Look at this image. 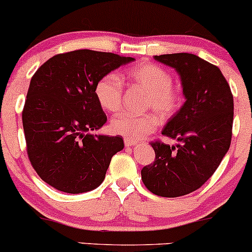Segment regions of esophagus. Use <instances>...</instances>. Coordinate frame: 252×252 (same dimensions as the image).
<instances>
[{
  "label": "esophagus",
  "instance_id": "obj_1",
  "mask_svg": "<svg viewBox=\"0 0 252 252\" xmlns=\"http://www.w3.org/2000/svg\"><path fill=\"white\" fill-rule=\"evenodd\" d=\"M124 144H126V147H132V146H136V144H137V141L130 140V138H126V140H124Z\"/></svg>",
  "mask_w": 252,
  "mask_h": 252
}]
</instances>
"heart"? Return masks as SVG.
I'll return each mask as SVG.
<instances>
[{"mask_svg": "<svg viewBox=\"0 0 252 252\" xmlns=\"http://www.w3.org/2000/svg\"><path fill=\"white\" fill-rule=\"evenodd\" d=\"M126 79L130 84L142 89L148 94V108L160 115H169L179 108L181 94L172 88V76L164 68L155 63H142L126 71ZM96 97L103 109L116 112L122 106L123 85L121 78L115 73H109L97 83ZM158 126V120L153 115H117L111 120L110 129L114 134L126 138H143L153 132Z\"/></svg>", "mask_w": 252, "mask_h": 252, "instance_id": "b5f03b06", "label": "heart"}]
</instances>
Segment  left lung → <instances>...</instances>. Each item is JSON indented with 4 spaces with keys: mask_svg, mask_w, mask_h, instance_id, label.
<instances>
[{
    "mask_svg": "<svg viewBox=\"0 0 252 252\" xmlns=\"http://www.w3.org/2000/svg\"><path fill=\"white\" fill-rule=\"evenodd\" d=\"M154 59L178 72L186 100L162 129V135L179 143L153 142L155 161L141 175L152 193L175 198L201 187L227 153L233 96L221 71L195 54H162Z\"/></svg>",
    "mask_w": 252,
    "mask_h": 252,
    "instance_id": "8db88e82",
    "label": "left lung"
}]
</instances>
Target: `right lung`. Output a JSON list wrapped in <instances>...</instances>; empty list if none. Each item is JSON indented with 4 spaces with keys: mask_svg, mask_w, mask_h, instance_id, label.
Listing matches in <instances>:
<instances>
[{
    "mask_svg": "<svg viewBox=\"0 0 252 252\" xmlns=\"http://www.w3.org/2000/svg\"><path fill=\"white\" fill-rule=\"evenodd\" d=\"M134 60L78 50L52 57L32 77L22 111L27 154L50 186L78 194L102 184L124 142L121 136L90 134L106 122L94 89L100 78Z\"/></svg>",
    "mask_w": 252,
    "mask_h": 252,
    "instance_id": "1",
    "label": "right lung"
}]
</instances>
